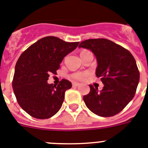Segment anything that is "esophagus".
<instances>
[{"label": "esophagus", "instance_id": "obj_1", "mask_svg": "<svg viewBox=\"0 0 148 148\" xmlns=\"http://www.w3.org/2000/svg\"><path fill=\"white\" fill-rule=\"evenodd\" d=\"M80 85V83H77V82H74V83H72V86H78Z\"/></svg>", "mask_w": 148, "mask_h": 148}]
</instances>
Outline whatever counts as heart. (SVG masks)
I'll list each match as a JSON object with an SVG mask.
<instances>
[{
    "label": "heart",
    "instance_id": "b5f03b06",
    "mask_svg": "<svg viewBox=\"0 0 148 148\" xmlns=\"http://www.w3.org/2000/svg\"><path fill=\"white\" fill-rule=\"evenodd\" d=\"M84 51L86 50L82 51V52H84ZM86 76V74L85 73H76V74H74L72 75V77L75 78V79H77V80H83Z\"/></svg>",
    "mask_w": 148,
    "mask_h": 148
}]
</instances>
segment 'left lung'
<instances>
[{
  "instance_id": "8db88e82",
  "label": "left lung",
  "mask_w": 148,
  "mask_h": 148,
  "mask_svg": "<svg viewBox=\"0 0 148 148\" xmlns=\"http://www.w3.org/2000/svg\"><path fill=\"white\" fill-rule=\"evenodd\" d=\"M80 48L91 50L96 57L97 77L104 87L101 91L89 85L90 92L84 96L86 105L101 116H112L120 113L133 99L139 82L136 62L130 51L109 40H86Z\"/></svg>"
}]
</instances>
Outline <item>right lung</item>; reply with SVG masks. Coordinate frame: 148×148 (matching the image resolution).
<instances>
[{
    "mask_svg": "<svg viewBox=\"0 0 148 148\" xmlns=\"http://www.w3.org/2000/svg\"><path fill=\"white\" fill-rule=\"evenodd\" d=\"M78 44L49 36L22 53L15 67L13 89L18 105L29 115L48 119L60 110L64 92L71 88V83L62 79L58 85H53L47 80L51 73L56 74L63 59Z\"/></svg>",
    "mask_w": 148,
    "mask_h": 148,
    "instance_id": "1",
    "label": "right lung"
}]
</instances>
